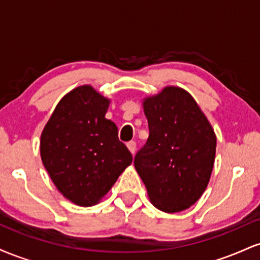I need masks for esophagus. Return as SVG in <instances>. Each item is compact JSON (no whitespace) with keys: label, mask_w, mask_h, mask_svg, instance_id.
<instances>
[{"label":"esophagus","mask_w":260,"mask_h":260,"mask_svg":"<svg viewBox=\"0 0 260 260\" xmlns=\"http://www.w3.org/2000/svg\"><path fill=\"white\" fill-rule=\"evenodd\" d=\"M127 148L129 149V151H131V153H132L133 155L136 154V150H137V144H136V142H133V140H132V142H128V143H127Z\"/></svg>","instance_id":"34e87169"}]
</instances>
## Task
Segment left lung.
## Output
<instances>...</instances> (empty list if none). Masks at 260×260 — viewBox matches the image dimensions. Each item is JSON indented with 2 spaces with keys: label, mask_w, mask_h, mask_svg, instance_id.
<instances>
[{
  "label": "left lung",
  "mask_w": 260,
  "mask_h": 260,
  "mask_svg": "<svg viewBox=\"0 0 260 260\" xmlns=\"http://www.w3.org/2000/svg\"><path fill=\"white\" fill-rule=\"evenodd\" d=\"M149 138L134 157L151 204L186 210L201 198L213 171L216 136L192 95L178 86L143 101Z\"/></svg>",
  "instance_id": "1"
}]
</instances>
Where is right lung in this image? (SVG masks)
<instances>
[{
    "label": "right lung",
    "instance_id": "1",
    "mask_svg": "<svg viewBox=\"0 0 260 260\" xmlns=\"http://www.w3.org/2000/svg\"><path fill=\"white\" fill-rule=\"evenodd\" d=\"M109 105L92 86H78L59 100L41 133L45 169L63 197L80 207L96 204L133 160L117 126L105 118Z\"/></svg>",
    "mask_w": 260,
    "mask_h": 260
}]
</instances>
